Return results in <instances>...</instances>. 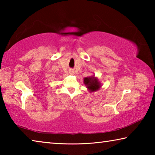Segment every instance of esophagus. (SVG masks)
Returning <instances> with one entry per match:
<instances>
[{
	"label": "esophagus",
	"mask_w": 155,
	"mask_h": 155,
	"mask_svg": "<svg viewBox=\"0 0 155 155\" xmlns=\"http://www.w3.org/2000/svg\"><path fill=\"white\" fill-rule=\"evenodd\" d=\"M70 74H74V71H72V70H70Z\"/></svg>",
	"instance_id": "esophagus-1"
}]
</instances>
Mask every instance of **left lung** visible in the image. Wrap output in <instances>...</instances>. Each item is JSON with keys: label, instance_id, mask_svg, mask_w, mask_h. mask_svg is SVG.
Listing matches in <instances>:
<instances>
[{"label": "left lung", "instance_id": "1", "mask_svg": "<svg viewBox=\"0 0 155 155\" xmlns=\"http://www.w3.org/2000/svg\"><path fill=\"white\" fill-rule=\"evenodd\" d=\"M83 83L87 88L89 92H94L98 91L102 87L101 83L99 82L98 78L95 77V76H90L83 78Z\"/></svg>", "mask_w": 155, "mask_h": 155}]
</instances>
